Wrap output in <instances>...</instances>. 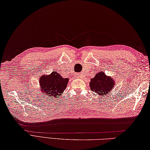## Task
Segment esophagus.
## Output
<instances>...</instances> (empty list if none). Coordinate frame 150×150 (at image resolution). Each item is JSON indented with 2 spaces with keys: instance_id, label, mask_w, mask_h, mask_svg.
Returning <instances> with one entry per match:
<instances>
[{
  "instance_id": "34e87169",
  "label": "esophagus",
  "mask_w": 150,
  "mask_h": 150,
  "mask_svg": "<svg viewBox=\"0 0 150 150\" xmlns=\"http://www.w3.org/2000/svg\"><path fill=\"white\" fill-rule=\"evenodd\" d=\"M75 76H76V78H79L80 77V74H79V73H77V74H76Z\"/></svg>"
}]
</instances>
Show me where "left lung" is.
<instances>
[{"label":"left lung","mask_w":150,"mask_h":150,"mask_svg":"<svg viewBox=\"0 0 150 150\" xmlns=\"http://www.w3.org/2000/svg\"><path fill=\"white\" fill-rule=\"evenodd\" d=\"M115 81L111 77H108L104 72H99L91 79L90 87L92 92L97 93L101 96H105L112 90Z\"/></svg>","instance_id":"left-lung-1"}]
</instances>
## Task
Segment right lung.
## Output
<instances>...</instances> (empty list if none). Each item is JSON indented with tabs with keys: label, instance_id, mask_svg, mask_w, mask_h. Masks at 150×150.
I'll list each match as a JSON object with an SVG mask.
<instances>
[{
	"label": "right lung",
	"instance_id": "right-lung-1",
	"mask_svg": "<svg viewBox=\"0 0 150 150\" xmlns=\"http://www.w3.org/2000/svg\"><path fill=\"white\" fill-rule=\"evenodd\" d=\"M69 81L68 78H62L57 72H52L49 76H41L39 80L41 90L46 93L47 97H60L65 89L66 88Z\"/></svg>",
	"mask_w": 150,
	"mask_h": 150
}]
</instances>
